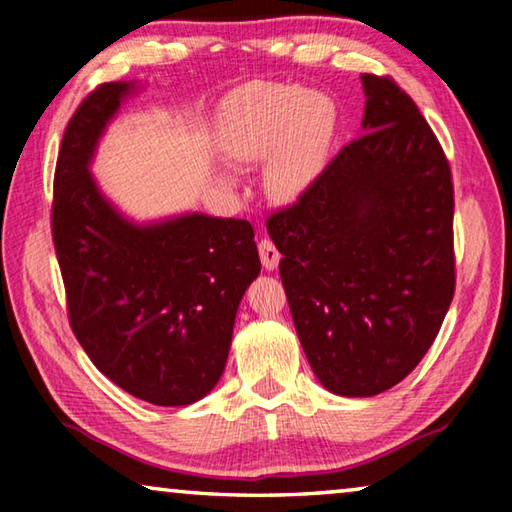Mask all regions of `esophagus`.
<instances>
[{
	"label": "esophagus",
	"instance_id": "1",
	"mask_svg": "<svg viewBox=\"0 0 512 512\" xmlns=\"http://www.w3.org/2000/svg\"><path fill=\"white\" fill-rule=\"evenodd\" d=\"M259 257H262V264L264 268H268V271H273V268L280 264V250L275 248V244L271 239H262L259 241Z\"/></svg>",
	"mask_w": 512,
	"mask_h": 512
}]
</instances>
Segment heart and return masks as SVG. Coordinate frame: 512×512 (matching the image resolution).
Instances as JSON below:
<instances>
[{
  "label": "heart",
  "mask_w": 512,
  "mask_h": 512,
  "mask_svg": "<svg viewBox=\"0 0 512 512\" xmlns=\"http://www.w3.org/2000/svg\"><path fill=\"white\" fill-rule=\"evenodd\" d=\"M334 135V110L314 92L284 85L241 90L221 115V149L235 162L271 156L266 187L275 198H293L323 169Z\"/></svg>",
  "instance_id": "obj_1"
}]
</instances>
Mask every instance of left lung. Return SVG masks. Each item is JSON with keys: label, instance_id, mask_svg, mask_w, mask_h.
Listing matches in <instances>:
<instances>
[{"label": "left lung", "instance_id": "left-lung-1", "mask_svg": "<svg viewBox=\"0 0 512 512\" xmlns=\"http://www.w3.org/2000/svg\"><path fill=\"white\" fill-rule=\"evenodd\" d=\"M361 81L363 133L266 221L302 350L320 384L345 397L400 384L456 289L443 146L391 76Z\"/></svg>", "mask_w": 512, "mask_h": 512}]
</instances>
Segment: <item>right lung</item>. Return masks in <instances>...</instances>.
<instances>
[{
    "label": "right lung",
    "mask_w": 512,
    "mask_h": 512,
    "mask_svg": "<svg viewBox=\"0 0 512 512\" xmlns=\"http://www.w3.org/2000/svg\"><path fill=\"white\" fill-rule=\"evenodd\" d=\"M128 90L101 83L69 119L51 237L69 325L90 361L144 402L185 406L221 379L237 307L262 264L246 219L189 214L140 228L99 194L88 164Z\"/></svg>",
    "instance_id": "1"
}]
</instances>
